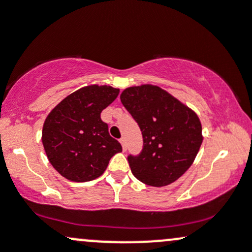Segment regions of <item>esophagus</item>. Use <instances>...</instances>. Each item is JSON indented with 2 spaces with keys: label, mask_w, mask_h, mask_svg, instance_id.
Listing matches in <instances>:
<instances>
[{
  "label": "esophagus",
  "mask_w": 252,
  "mask_h": 252,
  "mask_svg": "<svg viewBox=\"0 0 252 252\" xmlns=\"http://www.w3.org/2000/svg\"><path fill=\"white\" fill-rule=\"evenodd\" d=\"M120 142H121V144H122L123 150H126V138L122 137V138H121V140H120Z\"/></svg>",
  "instance_id": "esophagus-1"
}]
</instances>
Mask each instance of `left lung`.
I'll return each instance as SVG.
<instances>
[{"label":"left lung","mask_w":252,"mask_h":252,"mask_svg":"<svg viewBox=\"0 0 252 252\" xmlns=\"http://www.w3.org/2000/svg\"><path fill=\"white\" fill-rule=\"evenodd\" d=\"M121 102L143 136L141 154L128 158L135 178L154 187L178 180L194 162L202 143L198 115L152 84L126 88L121 94Z\"/></svg>","instance_id":"left-lung-1"}]
</instances>
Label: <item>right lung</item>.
<instances>
[{"mask_svg": "<svg viewBox=\"0 0 252 252\" xmlns=\"http://www.w3.org/2000/svg\"><path fill=\"white\" fill-rule=\"evenodd\" d=\"M120 89L88 85L63 98L42 126V144L48 161L63 178L91 181L105 172L110 158L122 146L109 135L100 112L116 99Z\"/></svg>", "mask_w": 252, "mask_h": 252, "instance_id": "obj_1", "label": "right lung"}]
</instances>
